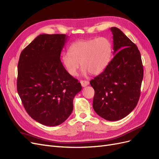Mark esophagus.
Segmentation results:
<instances>
[{"mask_svg":"<svg viewBox=\"0 0 159 159\" xmlns=\"http://www.w3.org/2000/svg\"><path fill=\"white\" fill-rule=\"evenodd\" d=\"M80 83H81V86H82V87H86V86L88 85L89 84V81H87V80H81Z\"/></svg>","mask_w":159,"mask_h":159,"instance_id":"1","label":"esophagus"}]
</instances>
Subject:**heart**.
Returning a JSON list of instances; mask_svg holds the SVG:
<instances>
[{
  "label": "heart",
  "mask_w": 159,
  "mask_h": 159,
  "mask_svg": "<svg viewBox=\"0 0 159 159\" xmlns=\"http://www.w3.org/2000/svg\"><path fill=\"white\" fill-rule=\"evenodd\" d=\"M113 46L105 37L80 40L70 47L69 52L62 55V62L68 73L75 76L81 66L85 73H102L109 65L112 57Z\"/></svg>",
  "instance_id": "obj_1"
}]
</instances>
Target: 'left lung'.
<instances>
[{
    "label": "left lung",
    "instance_id": "left-lung-1",
    "mask_svg": "<svg viewBox=\"0 0 159 159\" xmlns=\"http://www.w3.org/2000/svg\"><path fill=\"white\" fill-rule=\"evenodd\" d=\"M110 29L113 35V54H116L90 84L95 91L93 107L96 113L107 121H118L137 105L143 66L137 46L119 28Z\"/></svg>",
    "mask_w": 159,
    "mask_h": 159
}]
</instances>
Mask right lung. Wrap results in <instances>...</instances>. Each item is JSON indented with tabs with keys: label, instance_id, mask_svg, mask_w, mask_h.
Returning a JSON list of instances; mask_svg holds the SVG:
<instances>
[{
	"label": "right lung",
	"instance_id": "1",
	"mask_svg": "<svg viewBox=\"0 0 159 159\" xmlns=\"http://www.w3.org/2000/svg\"><path fill=\"white\" fill-rule=\"evenodd\" d=\"M66 34H40L24 49L18 64L17 91L26 112L37 122L57 126L73 111L81 84L66 71L60 54Z\"/></svg>",
	"mask_w": 159,
	"mask_h": 159
}]
</instances>
